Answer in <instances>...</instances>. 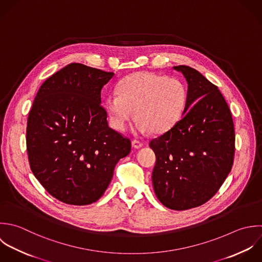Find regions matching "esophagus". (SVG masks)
Here are the masks:
<instances>
[{"instance_id": "esophagus-1", "label": "esophagus", "mask_w": 262, "mask_h": 262, "mask_svg": "<svg viewBox=\"0 0 262 262\" xmlns=\"http://www.w3.org/2000/svg\"><path fill=\"white\" fill-rule=\"evenodd\" d=\"M132 145H133V147H134L135 149H140V148L143 147V143L140 142V141H137V140L133 141V142H132Z\"/></svg>"}]
</instances>
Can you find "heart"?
<instances>
[{
    "instance_id": "1",
    "label": "heart",
    "mask_w": 262,
    "mask_h": 262,
    "mask_svg": "<svg viewBox=\"0 0 262 262\" xmlns=\"http://www.w3.org/2000/svg\"><path fill=\"white\" fill-rule=\"evenodd\" d=\"M187 102L184 82L165 74L141 71L128 75L118 84V92L106 98L111 125L123 130L134 113L138 116L134 128L146 134L171 128L183 116Z\"/></svg>"
}]
</instances>
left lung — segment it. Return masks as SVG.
Returning a JSON list of instances; mask_svg holds the SVG:
<instances>
[{
  "label": "left lung",
  "instance_id": "left-lung-1",
  "mask_svg": "<svg viewBox=\"0 0 262 262\" xmlns=\"http://www.w3.org/2000/svg\"><path fill=\"white\" fill-rule=\"evenodd\" d=\"M188 82L182 118L150 142L158 200L172 210L198 207L211 199L230 173L235 154L231 110L217 89L196 69L173 67Z\"/></svg>",
  "mask_w": 262,
  "mask_h": 262
}]
</instances>
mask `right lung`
Instances as JSON below:
<instances>
[{
	"instance_id": "obj_1",
	"label": "right lung",
	"mask_w": 262,
	"mask_h": 262,
	"mask_svg": "<svg viewBox=\"0 0 262 262\" xmlns=\"http://www.w3.org/2000/svg\"><path fill=\"white\" fill-rule=\"evenodd\" d=\"M80 63L54 73L39 88L26 127L32 173L50 195L70 205H88L108 188L130 141L108 126L102 88L113 77Z\"/></svg>"
}]
</instances>
